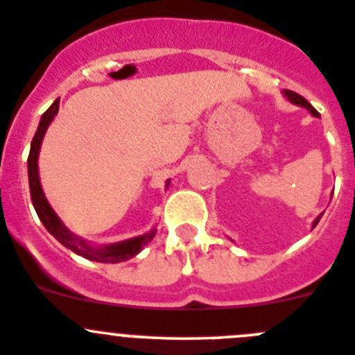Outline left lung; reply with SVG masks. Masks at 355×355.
I'll return each instance as SVG.
<instances>
[{"label":"left lung","mask_w":355,"mask_h":355,"mask_svg":"<svg viewBox=\"0 0 355 355\" xmlns=\"http://www.w3.org/2000/svg\"><path fill=\"white\" fill-rule=\"evenodd\" d=\"M282 94H284L286 98H288L289 101H291L293 105H298V107H304V109H307L309 110L311 114H313L314 118H320V114H318V110L314 109L313 105L309 103V101L306 100V98L304 96H300V94H297V92H293V91H288V89H284V91H282ZM320 218H322V214L318 216V218H316V220L313 221V229L314 227H316V225H318V221H320Z\"/></svg>","instance_id":"8db88e82"}]
</instances>
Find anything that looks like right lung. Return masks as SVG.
<instances>
[{
	"label": "right lung",
	"mask_w": 355,
	"mask_h": 355,
	"mask_svg": "<svg viewBox=\"0 0 355 355\" xmlns=\"http://www.w3.org/2000/svg\"><path fill=\"white\" fill-rule=\"evenodd\" d=\"M58 112V100L53 101V105L42 114L37 132L32 139V146H30V155H28V182H30V196H32V203L35 207L39 220L46 227L51 236L57 239L58 243H62L66 248L73 250L75 254L82 255V257L89 259V261H96V263H123L128 259L135 257L144 248V245L152 241L155 236L157 229H152L150 232L143 234V236L130 237L125 241L112 243V245H91L82 237L75 236L67 229L62 220L58 218L57 212L51 209L49 202L46 200L44 191L41 186V178H39V152H41V144L44 139V134L48 130V126L55 119ZM166 187H169V180H166Z\"/></svg>",
	"instance_id": "1"
}]
</instances>
